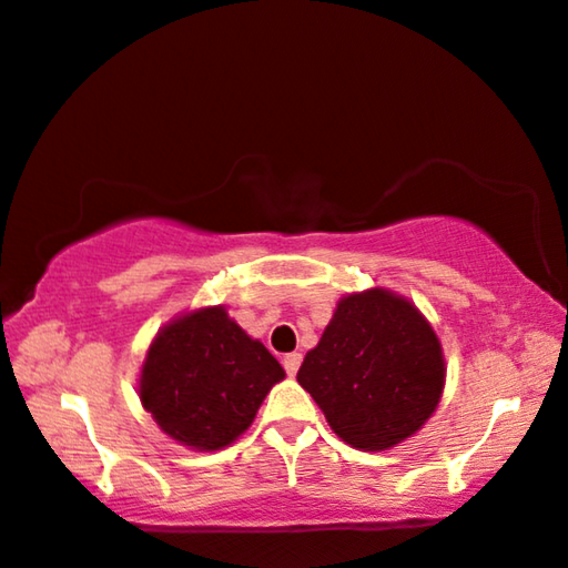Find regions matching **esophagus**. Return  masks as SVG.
<instances>
[{
	"label": "esophagus",
	"mask_w": 568,
	"mask_h": 568,
	"mask_svg": "<svg viewBox=\"0 0 568 568\" xmlns=\"http://www.w3.org/2000/svg\"><path fill=\"white\" fill-rule=\"evenodd\" d=\"M301 361H303L301 353H291V355H285V357H283V367H285V373H287V375H295V373H298Z\"/></svg>",
	"instance_id": "34e87169"
}]
</instances>
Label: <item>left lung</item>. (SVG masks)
Instances as JSON below:
<instances>
[{"label":"left lung","mask_w":568,"mask_h":568,"mask_svg":"<svg viewBox=\"0 0 568 568\" xmlns=\"http://www.w3.org/2000/svg\"><path fill=\"white\" fill-rule=\"evenodd\" d=\"M298 383L347 445L388 450L440 404L443 347L412 301L373 287L337 303Z\"/></svg>","instance_id":"1"}]
</instances>
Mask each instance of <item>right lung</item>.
Returning a JSON list of instances; mask_svg holds the SVG:
<instances>
[{
	"mask_svg": "<svg viewBox=\"0 0 568 568\" xmlns=\"http://www.w3.org/2000/svg\"><path fill=\"white\" fill-rule=\"evenodd\" d=\"M281 363L252 339L223 306L182 314L151 342L141 367L143 409L172 440L221 450L254 422Z\"/></svg>",
	"mask_w": 568,
	"mask_h": 568,
	"instance_id": "1",
	"label": "right lung"
}]
</instances>
